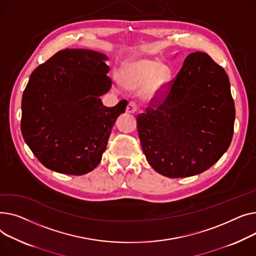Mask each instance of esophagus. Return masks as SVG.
<instances>
[{
  "instance_id": "obj_1",
  "label": "esophagus",
  "mask_w": 256,
  "mask_h": 256,
  "mask_svg": "<svg viewBox=\"0 0 256 256\" xmlns=\"http://www.w3.org/2000/svg\"><path fill=\"white\" fill-rule=\"evenodd\" d=\"M138 110V105L135 102H130L128 105H127V108H126V112H129V114H134Z\"/></svg>"
}]
</instances>
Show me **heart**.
Listing matches in <instances>:
<instances>
[{"instance_id": "obj_1", "label": "heart", "mask_w": 256, "mask_h": 256, "mask_svg": "<svg viewBox=\"0 0 256 256\" xmlns=\"http://www.w3.org/2000/svg\"><path fill=\"white\" fill-rule=\"evenodd\" d=\"M170 78L168 69L151 58H131L125 62L118 73V80L128 88L142 87V95L153 99L160 96Z\"/></svg>"}]
</instances>
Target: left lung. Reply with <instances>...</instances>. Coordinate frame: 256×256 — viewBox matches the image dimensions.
I'll use <instances>...</instances> for the list:
<instances>
[{
    "instance_id": "obj_1",
    "label": "left lung",
    "mask_w": 256,
    "mask_h": 256,
    "mask_svg": "<svg viewBox=\"0 0 256 256\" xmlns=\"http://www.w3.org/2000/svg\"><path fill=\"white\" fill-rule=\"evenodd\" d=\"M152 103L136 122L142 152L158 174H198L226 152L234 134V102L226 72L208 54H188Z\"/></svg>"
}]
</instances>
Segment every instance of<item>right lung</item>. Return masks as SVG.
I'll list each match as a JSON object with an SVG mask.
<instances>
[{
	"mask_svg": "<svg viewBox=\"0 0 256 256\" xmlns=\"http://www.w3.org/2000/svg\"><path fill=\"white\" fill-rule=\"evenodd\" d=\"M108 56L90 50H63L38 66L22 99V138L50 170L82 176L100 163L116 118L127 100L104 106Z\"/></svg>",
	"mask_w": 256,
	"mask_h": 256,
	"instance_id": "obj_1",
	"label": "right lung"
}]
</instances>
